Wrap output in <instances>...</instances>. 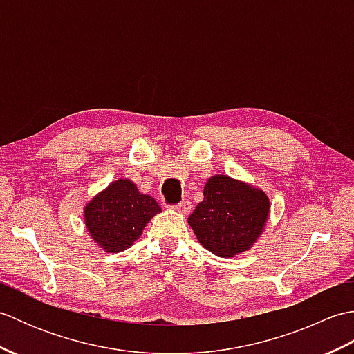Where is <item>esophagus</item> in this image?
<instances>
[{"label": "esophagus", "mask_w": 354, "mask_h": 354, "mask_svg": "<svg viewBox=\"0 0 354 354\" xmlns=\"http://www.w3.org/2000/svg\"><path fill=\"white\" fill-rule=\"evenodd\" d=\"M175 209H176L178 213H181V214H189L190 209H192V202L190 201L179 202V204L175 207Z\"/></svg>", "instance_id": "esophagus-1"}]
</instances>
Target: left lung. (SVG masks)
Segmentation results:
<instances>
[{
    "label": "left lung",
    "instance_id": "left-lung-1",
    "mask_svg": "<svg viewBox=\"0 0 354 354\" xmlns=\"http://www.w3.org/2000/svg\"><path fill=\"white\" fill-rule=\"evenodd\" d=\"M270 202L254 185L228 175H214L204 187V201L189 225L205 250L219 257H236L250 250L265 231Z\"/></svg>",
    "mask_w": 354,
    "mask_h": 354
}]
</instances>
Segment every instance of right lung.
Returning <instances> with one entry per match:
<instances>
[{"mask_svg":"<svg viewBox=\"0 0 354 354\" xmlns=\"http://www.w3.org/2000/svg\"><path fill=\"white\" fill-rule=\"evenodd\" d=\"M161 212L158 202L138 192L131 179H117L86 202L84 219L88 234L104 252L131 248L149 221Z\"/></svg>","mask_w":354,"mask_h":354,"instance_id":"add662e5","label":"right lung"}]
</instances>
